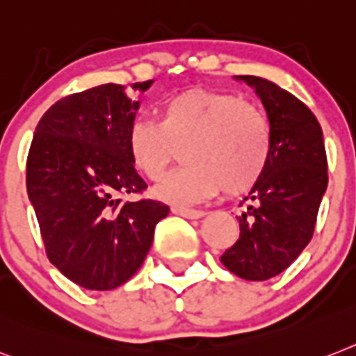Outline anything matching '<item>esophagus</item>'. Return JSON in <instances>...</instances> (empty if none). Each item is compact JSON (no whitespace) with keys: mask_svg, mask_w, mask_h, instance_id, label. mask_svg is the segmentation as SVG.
Here are the masks:
<instances>
[{"mask_svg":"<svg viewBox=\"0 0 356 356\" xmlns=\"http://www.w3.org/2000/svg\"><path fill=\"white\" fill-rule=\"evenodd\" d=\"M172 213L180 214L184 218H202V216H204V211L191 209V207H181V205H175V207H172Z\"/></svg>","mask_w":356,"mask_h":356,"instance_id":"esophagus-1","label":"esophagus"}]
</instances>
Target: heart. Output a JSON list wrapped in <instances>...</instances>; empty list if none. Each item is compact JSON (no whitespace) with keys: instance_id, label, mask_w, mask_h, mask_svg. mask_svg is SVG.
<instances>
[{"instance_id":"b5f03b06","label":"heart","mask_w":356,"mask_h":356,"mask_svg":"<svg viewBox=\"0 0 356 356\" xmlns=\"http://www.w3.org/2000/svg\"><path fill=\"white\" fill-rule=\"evenodd\" d=\"M178 145L185 163L156 185L154 196L196 204L222 187L229 195L254 187L271 158V129L266 114L238 94L189 89L161 102L158 122L134 118L127 131L129 156L151 180L161 178Z\"/></svg>"}]
</instances>
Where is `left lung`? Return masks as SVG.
Instances as JSON below:
<instances>
[{"label": "left lung", "instance_id": "8db88e82", "mask_svg": "<svg viewBox=\"0 0 356 356\" xmlns=\"http://www.w3.org/2000/svg\"><path fill=\"white\" fill-rule=\"evenodd\" d=\"M254 87L271 127V158L243 202L240 236L220 257L245 280H269L295 262L315 233L327 187V156L318 120L307 105L273 81L238 76ZM242 202V204H243Z\"/></svg>", "mask_w": 356, "mask_h": 356}]
</instances>
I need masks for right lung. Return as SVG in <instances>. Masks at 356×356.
I'll return each instance as SVG.
<instances>
[{
	"mask_svg": "<svg viewBox=\"0 0 356 356\" xmlns=\"http://www.w3.org/2000/svg\"><path fill=\"white\" fill-rule=\"evenodd\" d=\"M151 83L131 89L147 90ZM138 107L116 83L70 94L41 116L29 149L26 193L47 258L85 289L125 284L169 214L156 200H123L147 189L127 151Z\"/></svg>",
	"mask_w": 356,
	"mask_h": 356,
	"instance_id": "right-lung-1",
	"label": "right lung"
}]
</instances>
